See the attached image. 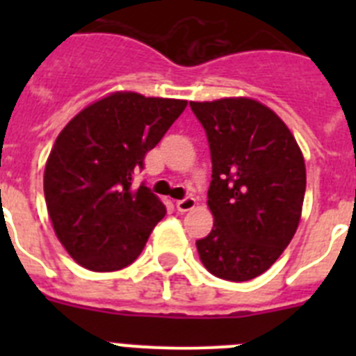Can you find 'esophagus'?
I'll list each match as a JSON object with an SVG mask.
<instances>
[{"instance_id":"1","label":"esophagus","mask_w":356,"mask_h":356,"mask_svg":"<svg viewBox=\"0 0 356 356\" xmlns=\"http://www.w3.org/2000/svg\"><path fill=\"white\" fill-rule=\"evenodd\" d=\"M196 207V200L193 196H187L184 200L176 201V209L180 210V212H188V210H193Z\"/></svg>"}]
</instances>
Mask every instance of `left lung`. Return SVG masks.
I'll list each match as a JSON object with an SVG mask.
<instances>
[{"instance_id": "left-lung-1", "label": "left lung", "mask_w": 356, "mask_h": 356, "mask_svg": "<svg viewBox=\"0 0 356 356\" xmlns=\"http://www.w3.org/2000/svg\"><path fill=\"white\" fill-rule=\"evenodd\" d=\"M212 159L213 228L196 241L213 276L248 282L284 253L300 225L307 171L285 122L250 97L191 102Z\"/></svg>"}]
</instances>
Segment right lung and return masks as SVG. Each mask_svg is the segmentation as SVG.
I'll return each mask as SVG.
<instances>
[{"label":"right lung","instance_id":"right-lung-1","mask_svg":"<svg viewBox=\"0 0 356 356\" xmlns=\"http://www.w3.org/2000/svg\"><path fill=\"white\" fill-rule=\"evenodd\" d=\"M187 106L184 99L114 92L83 108L56 137L44 197L62 246L85 269L119 271L146 246L165 216L134 172Z\"/></svg>","mask_w":356,"mask_h":356}]
</instances>
